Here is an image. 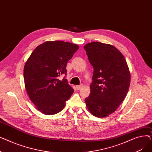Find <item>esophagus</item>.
<instances>
[{
    "mask_svg": "<svg viewBox=\"0 0 152 152\" xmlns=\"http://www.w3.org/2000/svg\"><path fill=\"white\" fill-rule=\"evenodd\" d=\"M83 87V85H79V86H76V88L77 90H79L81 89V87Z\"/></svg>",
    "mask_w": 152,
    "mask_h": 152,
    "instance_id": "esophagus-1",
    "label": "esophagus"
}]
</instances>
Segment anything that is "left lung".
I'll list each match as a JSON object with an SVG mask.
<instances>
[{
  "instance_id": "8db88e82",
  "label": "left lung",
  "mask_w": 152,
  "mask_h": 152,
  "mask_svg": "<svg viewBox=\"0 0 152 152\" xmlns=\"http://www.w3.org/2000/svg\"><path fill=\"white\" fill-rule=\"evenodd\" d=\"M94 68L86 106L95 116L113 113L128 92L131 75L123 55L113 45L93 42L84 47Z\"/></svg>"
}]
</instances>
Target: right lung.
<instances>
[{
  "mask_svg": "<svg viewBox=\"0 0 152 152\" xmlns=\"http://www.w3.org/2000/svg\"><path fill=\"white\" fill-rule=\"evenodd\" d=\"M79 46L60 41H47L37 46L24 67L25 85L36 108L47 115L59 113L74 90L68 84L66 64Z\"/></svg>",
  "mask_w": 152,
  "mask_h": 152,
  "instance_id": "1",
  "label": "right lung"
}]
</instances>
